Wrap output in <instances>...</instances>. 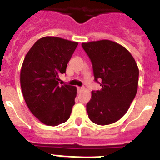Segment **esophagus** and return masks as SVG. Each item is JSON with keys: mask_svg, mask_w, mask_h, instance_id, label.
Segmentation results:
<instances>
[{"mask_svg": "<svg viewBox=\"0 0 160 160\" xmlns=\"http://www.w3.org/2000/svg\"><path fill=\"white\" fill-rule=\"evenodd\" d=\"M83 90H84V88H83V87H77L78 92H81Z\"/></svg>", "mask_w": 160, "mask_h": 160, "instance_id": "esophagus-1", "label": "esophagus"}]
</instances>
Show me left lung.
Masks as SVG:
<instances>
[{
  "label": "left lung",
  "instance_id": "1",
  "mask_svg": "<svg viewBox=\"0 0 160 160\" xmlns=\"http://www.w3.org/2000/svg\"><path fill=\"white\" fill-rule=\"evenodd\" d=\"M81 46L92 62L95 80L101 81V89L91 92L86 105L88 116L100 125L113 124L125 114L136 95L138 65L126 48L109 40Z\"/></svg>",
  "mask_w": 160,
  "mask_h": 160
}]
</instances>
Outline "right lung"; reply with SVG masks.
I'll return each instance as SVG.
<instances>
[{
	"label": "right lung",
	"instance_id": "1",
	"mask_svg": "<svg viewBox=\"0 0 160 160\" xmlns=\"http://www.w3.org/2000/svg\"><path fill=\"white\" fill-rule=\"evenodd\" d=\"M78 42L45 36L26 55L21 70V86L29 109L49 126H56L70 118L75 105V86L59 85Z\"/></svg>",
	"mask_w": 160,
	"mask_h": 160
}]
</instances>
